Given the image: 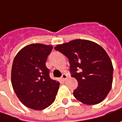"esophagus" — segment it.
I'll return each instance as SVG.
<instances>
[{"instance_id":"34e87169","label":"esophagus","mask_w":122,"mask_h":122,"mask_svg":"<svg viewBox=\"0 0 122 122\" xmlns=\"http://www.w3.org/2000/svg\"><path fill=\"white\" fill-rule=\"evenodd\" d=\"M67 77H68V76H67V75H66V74H63L62 76H61V80L64 81V80H66L67 79Z\"/></svg>"}]
</instances>
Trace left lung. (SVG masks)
I'll list each match as a JSON object with an SVG mask.
<instances>
[{"label":"left lung","mask_w":122,"mask_h":122,"mask_svg":"<svg viewBox=\"0 0 122 122\" xmlns=\"http://www.w3.org/2000/svg\"><path fill=\"white\" fill-rule=\"evenodd\" d=\"M54 48L69 61L71 76L78 82L74 96L87 105L102 102L111 90L114 70L106 51L96 42L81 39L57 45Z\"/></svg>","instance_id":"obj_1"}]
</instances>
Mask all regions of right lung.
Instances as JSON below:
<instances>
[{"mask_svg":"<svg viewBox=\"0 0 122 122\" xmlns=\"http://www.w3.org/2000/svg\"><path fill=\"white\" fill-rule=\"evenodd\" d=\"M53 46L32 43L16 55L11 68V84L19 101L27 108L40 111L56 99L60 83L52 80L46 66Z\"/></svg>","mask_w":122,"mask_h":122,"instance_id":"obj_1","label":"right lung"}]
</instances>
